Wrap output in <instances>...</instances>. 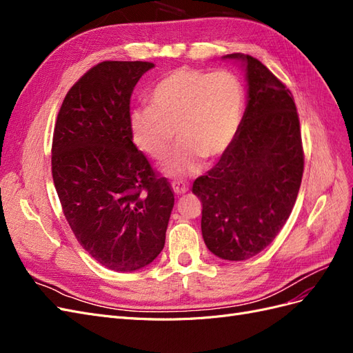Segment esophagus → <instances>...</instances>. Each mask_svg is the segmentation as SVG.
Instances as JSON below:
<instances>
[{
	"mask_svg": "<svg viewBox=\"0 0 353 353\" xmlns=\"http://www.w3.org/2000/svg\"><path fill=\"white\" fill-rule=\"evenodd\" d=\"M172 190H174V193L176 196H181V194L187 193V191L190 190V187H188L187 183H184V181H174V183H172Z\"/></svg>",
	"mask_w": 353,
	"mask_h": 353,
	"instance_id": "1",
	"label": "esophagus"
}]
</instances>
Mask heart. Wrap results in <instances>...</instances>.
<instances>
[{
  "label": "heart",
  "mask_w": 353,
  "mask_h": 353,
  "mask_svg": "<svg viewBox=\"0 0 353 353\" xmlns=\"http://www.w3.org/2000/svg\"><path fill=\"white\" fill-rule=\"evenodd\" d=\"M243 108L244 91L234 73L179 68L156 83L150 108L132 110V140L147 156L160 160L172 147L176 131L181 144L163 170L169 176L193 175L201 157L216 160L228 150Z\"/></svg>",
  "instance_id": "b5f03b06"
}]
</instances>
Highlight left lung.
Masks as SVG:
<instances>
[{
	"instance_id": "1",
	"label": "left lung",
	"mask_w": 353,
	"mask_h": 353,
	"mask_svg": "<svg viewBox=\"0 0 353 353\" xmlns=\"http://www.w3.org/2000/svg\"><path fill=\"white\" fill-rule=\"evenodd\" d=\"M245 72L248 105L228 150L193 193L201 234L225 261H245L270 245L292 213L303 175L301 125L292 92L258 59L234 52Z\"/></svg>"
}]
</instances>
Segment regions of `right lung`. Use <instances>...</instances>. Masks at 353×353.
Wrapping results in <instances>:
<instances>
[{
	"label": "right lung",
	"instance_id": "obj_1",
	"mask_svg": "<svg viewBox=\"0 0 353 353\" xmlns=\"http://www.w3.org/2000/svg\"><path fill=\"white\" fill-rule=\"evenodd\" d=\"M153 68L99 63L66 94L52 135V179L74 237L117 272L157 258L175 201L168 179L132 143L130 126L134 87Z\"/></svg>",
	"mask_w": 353,
	"mask_h": 353
}]
</instances>
